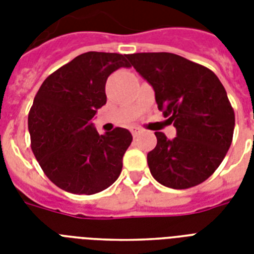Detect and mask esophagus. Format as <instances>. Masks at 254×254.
I'll list each match as a JSON object with an SVG mask.
<instances>
[{"mask_svg":"<svg viewBox=\"0 0 254 254\" xmlns=\"http://www.w3.org/2000/svg\"><path fill=\"white\" fill-rule=\"evenodd\" d=\"M141 133H142V129H138V127H133V129H131V134H133V137H138L139 134H141Z\"/></svg>","mask_w":254,"mask_h":254,"instance_id":"obj_1","label":"esophagus"}]
</instances>
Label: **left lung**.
Segmentation results:
<instances>
[{"label":"left lung","mask_w":254,"mask_h":254,"mask_svg":"<svg viewBox=\"0 0 254 254\" xmlns=\"http://www.w3.org/2000/svg\"><path fill=\"white\" fill-rule=\"evenodd\" d=\"M127 59L154 88L158 109L177 127L171 141L155 131L157 146L147 154L151 175L170 189L200 185L220 166L233 138L235 112L219 77L171 53L130 54Z\"/></svg>","instance_id":"1"}]
</instances>
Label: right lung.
<instances>
[{
  "instance_id": "1",
  "label": "right lung",
  "mask_w": 254,
  "mask_h": 254,
  "mask_svg": "<svg viewBox=\"0 0 254 254\" xmlns=\"http://www.w3.org/2000/svg\"><path fill=\"white\" fill-rule=\"evenodd\" d=\"M127 58L81 54L51 73L34 97L29 112L31 150L46 177L67 192H100L121 174L130 131L115 127L100 135L91 120L107 103L108 76L130 67Z\"/></svg>"
}]
</instances>
